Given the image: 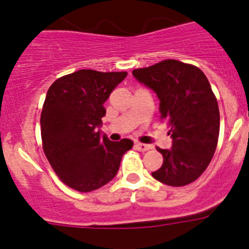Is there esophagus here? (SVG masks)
<instances>
[{
  "label": "esophagus",
  "mask_w": 249,
  "mask_h": 249,
  "mask_svg": "<svg viewBox=\"0 0 249 249\" xmlns=\"http://www.w3.org/2000/svg\"><path fill=\"white\" fill-rule=\"evenodd\" d=\"M135 147L140 152H146V151H148V149L152 148V146H149V144H144V143H136Z\"/></svg>",
  "instance_id": "1"
}]
</instances>
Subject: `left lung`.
<instances>
[{"label": "left lung", "mask_w": 249, "mask_h": 249, "mask_svg": "<svg viewBox=\"0 0 249 249\" xmlns=\"http://www.w3.org/2000/svg\"><path fill=\"white\" fill-rule=\"evenodd\" d=\"M160 98V120L169 126L172 148H157L163 163L153 178L167 186L195 182L210 164L219 136V109L206 74L193 65L164 59L133 70Z\"/></svg>", "instance_id": "left-lung-1"}]
</instances>
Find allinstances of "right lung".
Instances as JSON below:
<instances>
[{"label": "right lung", "mask_w": 249, "mask_h": 249, "mask_svg": "<svg viewBox=\"0 0 249 249\" xmlns=\"http://www.w3.org/2000/svg\"><path fill=\"white\" fill-rule=\"evenodd\" d=\"M127 72L80 70L59 77L47 91L41 113L42 147L48 162L66 186L91 192L117 175L122 156L133 142H112L98 127L103 103Z\"/></svg>", "instance_id": "add662e5"}]
</instances>
